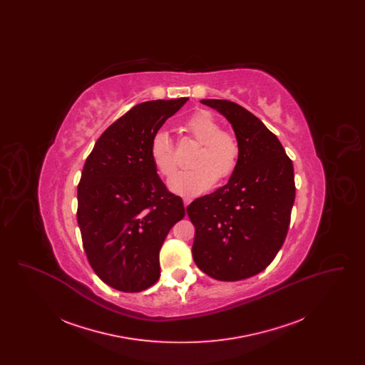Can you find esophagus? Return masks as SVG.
Instances as JSON below:
<instances>
[{
	"mask_svg": "<svg viewBox=\"0 0 365 365\" xmlns=\"http://www.w3.org/2000/svg\"><path fill=\"white\" fill-rule=\"evenodd\" d=\"M190 202H191L190 197H183V205H185V207H187V205H189V204H190Z\"/></svg>",
	"mask_w": 365,
	"mask_h": 365,
	"instance_id": "esophagus-1",
	"label": "esophagus"
}]
</instances>
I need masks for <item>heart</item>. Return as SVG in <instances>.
<instances>
[{"mask_svg": "<svg viewBox=\"0 0 365 365\" xmlns=\"http://www.w3.org/2000/svg\"><path fill=\"white\" fill-rule=\"evenodd\" d=\"M185 130L191 138L201 143L189 171L175 175L170 189L180 195H197L210 189L217 178L227 179L235 173L241 146L238 138L222 130V124L208 110H198L185 122ZM150 158L157 173L171 178L178 170V157L174 143L167 131H157L150 143Z\"/></svg>", "mask_w": 365, "mask_h": 365, "instance_id": "b5f03b06", "label": "heart"}]
</instances>
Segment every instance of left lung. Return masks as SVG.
Instances as JSON below:
<instances>
[{
	"instance_id": "obj_1",
	"label": "left lung",
	"mask_w": 365,
	"mask_h": 365,
	"mask_svg": "<svg viewBox=\"0 0 365 365\" xmlns=\"http://www.w3.org/2000/svg\"><path fill=\"white\" fill-rule=\"evenodd\" d=\"M231 123L241 156L228 183L194 200L192 259L210 278L234 282L265 269L284 242L294 204L293 163L259 118L227 100H201Z\"/></svg>"
}]
</instances>
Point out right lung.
<instances>
[{
	"instance_id": "obj_1",
	"label": "right lung",
	"mask_w": 365,
	"mask_h": 365,
	"mask_svg": "<svg viewBox=\"0 0 365 365\" xmlns=\"http://www.w3.org/2000/svg\"><path fill=\"white\" fill-rule=\"evenodd\" d=\"M187 100L133 106L105 130L85 163L76 212L82 242L97 277L119 292L156 283L161 245L185 216L182 198L157 175L150 143Z\"/></svg>"
}]
</instances>
